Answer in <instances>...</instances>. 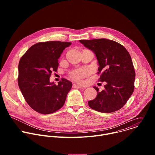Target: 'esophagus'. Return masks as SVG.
<instances>
[{
    "label": "esophagus",
    "instance_id": "esophagus-1",
    "mask_svg": "<svg viewBox=\"0 0 155 155\" xmlns=\"http://www.w3.org/2000/svg\"><path fill=\"white\" fill-rule=\"evenodd\" d=\"M73 87H77V88H80V89H81V88H82V86H80V85H78V84H73Z\"/></svg>",
    "mask_w": 155,
    "mask_h": 155
}]
</instances>
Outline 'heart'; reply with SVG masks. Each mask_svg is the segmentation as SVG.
<instances>
[{"label": "heart", "instance_id": "b5f03b06", "mask_svg": "<svg viewBox=\"0 0 155 155\" xmlns=\"http://www.w3.org/2000/svg\"><path fill=\"white\" fill-rule=\"evenodd\" d=\"M89 74H90L89 70H87L86 69H80L73 71L71 74V76L73 80L80 81L82 78L87 76L89 75Z\"/></svg>", "mask_w": 155, "mask_h": 155}]
</instances>
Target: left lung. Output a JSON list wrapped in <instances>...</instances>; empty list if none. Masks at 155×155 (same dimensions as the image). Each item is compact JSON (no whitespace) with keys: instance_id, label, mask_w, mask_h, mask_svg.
<instances>
[{"instance_id":"obj_1","label":"left lung","mask_w":155,"mask_h":155,"mask_svg":"<svg viewBox=\"0 0 155 155\" xmlns=\"http://www.w3.org/2000/svg\"><path fill=\"white\" fill-rule=\"evenodd\" d=\"M83 45L96 55L99 80L105 81V89L99 92L96 86L97 96L88 101L93 110L102 113H111L121 108L133 93L135 71L130 56L119 43L106 38L80 40Z\"/></svg>"}]
</instances>
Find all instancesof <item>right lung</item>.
Segmentation results:
<instances>
[{"label":"right lung","instance_id":"1","mask_svg":"<svg viewBox=\"0 0 155 155\" xmlns=\"http://www.w3.org/2000/svg\"><path fill=\"white\" fill-rule=\"evenodd\" d=\"M71 42L50 41L37 43L21 57L18 65V83L28 105L41 114L60 109L71 90V81L62 78L56 85L50 82L52 72H56L58 59Z\"/></svg>","mask_w":155,"mask_h":155}]
</instances>
